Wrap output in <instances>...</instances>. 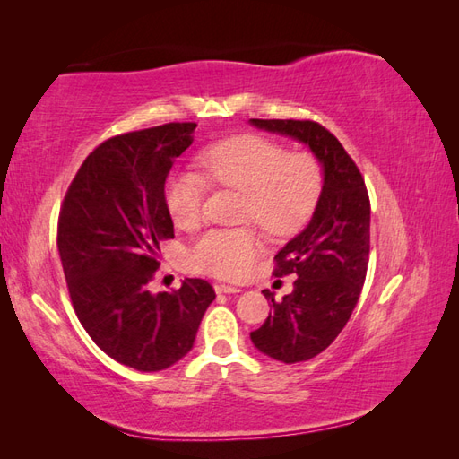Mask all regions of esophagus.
<instances>
[{"mask_svg": "<svg viewBox=\"0 0 459 459\" xmlns=\"http://www.w3.org/2000/svg\"><path fill=\"white\" fill-rule=\"evenodd\" d=\"M214 291H217V294H238V288H235V286H227V284H217L214 286Z\"/></svg>", "mask_w": 459, "mask_h": 459, "instance_id": "1", "label": "esophagus"}]
</instances>
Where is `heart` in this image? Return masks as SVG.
<instances>
[{
	"label": "heart",
	"instance_id": "b5f03b06",
	"mask_svg": "<svg viewBox=\"0 0 459 459\" xmlns=\"http://www.w3.org/2000/svg\"><path fill=\"white\" fill-rule=\"evenodd\" d=\"M211 185L242 191V219H255L272 235L299 229L314 212L324 185L321 165L307 152L286 153L284 145L256 134L232 135L204 148L197 158ZM207 183L197 171H173L163 187L165 207L179 229L201 221ZM262 248L250 227L211 229L189 252L191 266L217 278L235 280Z\"/></svg>",
	"mask_w": 459,
	"mask_h": 459
}]
</instances>
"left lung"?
Returning <instances> with one entry per match:
<instances>
[{
	"label": "left lung",
	"instance_id": "1",
	"mask_svg": "<svg viewBox=\"0 0 459 459\" xmlns=\"http://www.w3.org/2000/svg\"><path fill=\"white\" fill-rule=\"evenodd\" d=\"M258 130L307 145L321 165L324 185L306 229L276 255L278 278L294 274L291 294L272 301V314L252 331L255 347L281 363L309 360L343 331L365 284L370 242V203L363 175L343 145L309 120H255Z\"/></svg>",
	"mask_w": 459,
	"mask_h": 459
}]
</instances>
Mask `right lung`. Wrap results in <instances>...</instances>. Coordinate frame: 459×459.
I'll list each match as a JSON object with an SVG mask.
<instances>
[{
    "label": "right lung",
    "mask_w": 459,
    "mask_h": 459,
    "mask_svg": "<svg viewBox=\"0 0 459 459\" xmlns=\"http://www.w3.org/2000/svg\"><path fill=\"white\" fill-rule=\"evenodd\" d=\"M195 128L171 122L106 140L81 165L58 214L56 247L76 317L106 355L143 373L189 353L214 299L199 278L173 291L148 290L160 242L173 238L165 179Z\"/></svg>",
    "instance_id": "obj_1"
}]
</instances>
